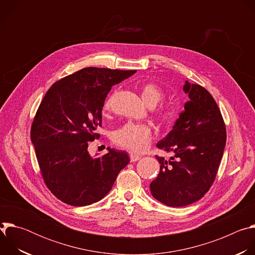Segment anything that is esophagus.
<instances>
[{"mask_svg": "<svg viewBox=\"0 0 255 255\" xmlns=\"http://www.w3.org/2000/svg\"><path fill=\"white\" fill-rule=\"evenodd\" d=\"M141 158L140 155L135 154V153H130V161L131 162H136L137 160H139Z\"/></svg>", "mask_w": 255, "mask_h": 255, "instance_id": "obj_1", "label": "esophagus"}]
</instances>
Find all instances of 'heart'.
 Listing matches in <instances>:
<instances>
[{
  "label": "heart",
  "mask_w": 255,
  "mask_h": 255,
  "mask_svg": "<svg viewBox=\"0 0 255 255\" xmlns=\"http://www.w3.org/2000/svg\"><path fill=\"white\" fill-rule=\"evenodd\" d=\"M140 96L144 104L149 108H155L164 98L163 91L154 84H145L142 86ZM112 97L109 98L104 105V110L110 109ZM179 111L174 106H168L159 112V119L167 126H172L178 119ZM152 138L151 128L145 124L126 123L118 128L113 135L114 142L118 146L132 152H140L146 148Z\"/></svg>",
  "instance_id": "obj_1"
}]
</instances>
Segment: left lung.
<instances>
[{"label":"left lung","mask_w":255,"mask_h":255,"mask_svg":"<svg viewBox=\"0 0 255 255\" xmlns=\"http://www.w3.org/2000/svg\"><path fill=\"white\" fill-rule=\"evenodd\" d=\"M183 90L189 96L185 110L156 144L174 155H156L160 170L150 184L152 197L169 207L193 204L209 191L226 145V127L211 94L188 81Z\"/></svg>","instance_id":"obj_1"}]
</instances>
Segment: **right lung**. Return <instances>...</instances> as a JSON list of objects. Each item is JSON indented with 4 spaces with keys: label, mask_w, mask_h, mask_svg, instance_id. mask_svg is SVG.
<instances>
[{
    "label": "right lung",
    "mask_w": 255,
    "mask_h": 255,
    "mask_svg": "<svg viewBox=\"0 0 255 255\" xmlns=\"http://www.w3.org/2000/svg\"><path fill=\"white\" fill-rule=\"evenodd\" d=\"M135 72L85 67L54 83L45 94L31 127V141L45 184L61 202L83 207L101 201L130 162L126 151L110 147L93 157L88 142L98 137L108 93Z\"/></svg>",
    "instance_id": "obj_1"
}]
</instances>
